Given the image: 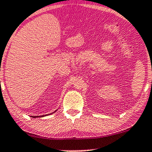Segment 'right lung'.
<instances>
[{
    "label": "right lung",
    "mask_w": 152,
    "mask_h": 152,
    "mask_svg": "<svg viewBox=\"0 0 152 152\" xmlns=\"http://www.w3.org/2000/svg\"><path fill=\"white\" fill-rule=\"evenodd\" d=\"M56 111H54V112H56ZM54 112H53V113H54ZM44 116V115H43L42 116ZM38 116H32V117H33V118H37V117H38Z\"/></svg>",
    "instance_id": "obj_1"
}]
</instances>
